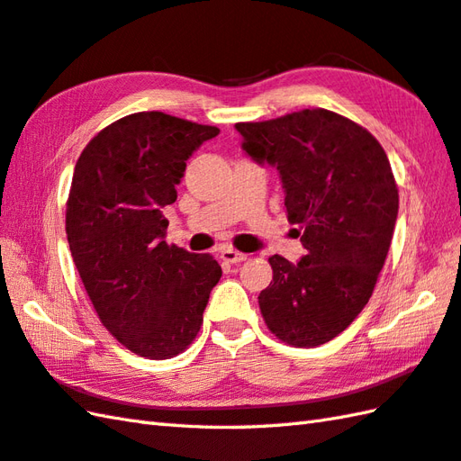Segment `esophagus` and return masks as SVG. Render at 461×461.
<instances>
[{"mask_svg":"<svg viewBox=\"0 0 461 461\" xmlns=\"http://www.w3.org/2000/svg\"><path fill=\"white\" fill-rule=\"evenodd\" d=\"M221 259L226 261V263H241V261L248 259V255L241 253V251H235V249L228 248V249H223V251H221Z\"/></svg>","mask_w":461,"mask_h":461,"instance_id":"1","label":"esophagus"}]
</instances>
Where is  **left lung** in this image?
Wrapping results in <instances>:
<instances>
[{"mask_svg":"<svg viewBox=\"0 0 461 461\" xmlns=\"http://www.w3.org/2000/svg\"><path fill=\"white\" fill-rule=\"evenodd\" d=\"M235 130L245 153L279 170L286 218L306 249L296 265L269 257L265 324L288 346H322L366 308L387 259L399 212L387 153L366 127L324 108Z\"/></svg>","mask_w":461,"mask_h":461,"instance_id":"left-lung-1","label":"left lung"}]
</instances>
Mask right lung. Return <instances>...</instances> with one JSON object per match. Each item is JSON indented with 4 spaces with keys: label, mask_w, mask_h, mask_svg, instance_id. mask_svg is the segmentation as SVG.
<instances>
[{
    "label": "right lung",
    "mask_w": 461,
    "mask_h": 461,
    "mask_svg": "<svg viewBox=\"0 0 461 461\" xmlns=\"http://www.w3.org/2000/svg\"><path fill=\"white\" fill-rule=\"evenodd\" d=\"M218 127L137 112L94 135L74 167L67 238L74 265L110 334L137 356L170 359L202 326L221 267L168 245L165 206L186 160Z\"/></svg>",
    "instance_id": "right-lung-1"
}]
</instances>
